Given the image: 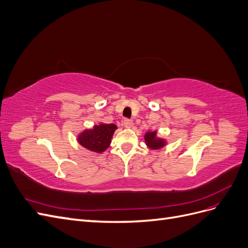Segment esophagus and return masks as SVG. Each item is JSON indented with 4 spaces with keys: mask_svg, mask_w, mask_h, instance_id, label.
<instances>
[{
    "mask_svg": "<svg viewBox=\"0 0 248 248\" xmlns=\"http://www.w3.org/2000/svg\"><path fill=\"white\" fill-rule=\"evenodd\" d=\"M123 124H124V126L126 127V128H131V127L133 126V122L131 121V120H129V119H125L124 121H123Z\"/></svg>",
    "mask_w": 248,
    "mask_h": 248,
    "instance_id": "esophagus-1",
    "label": "esophagus"
}]
</instances>
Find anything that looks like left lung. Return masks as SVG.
<instances>
[{
	"mask_svg": "<svg viewBox=\"0 0 248 248\" xmlns=\"http://www.w3.org/2000/svg\"><path fill=\"white\" fill-rule=\"evenodd\" d=\"M145 141L147 147L152 150L161 149L167 145V140L157 137V131H148L145 133Z\"/></svg>",
	"mask_w": 248,
	"mask_h": 248,
	"instance_id": "1",
	"label": "left lung"
}]
</instances>
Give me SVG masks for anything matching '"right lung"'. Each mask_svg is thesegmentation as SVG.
<instances>
[{
  "instance_id": "add662e5",
  "label": "right lung",
  "mask_w": 248,
  "mask_h": 248,
  "mask_svg": "<svg viewBox=\"0 0 248 248\" xmlns=\"http://www.w3.org/2000/svg\"><path fill=\"white\" fill-rule=\"evenodd\" d=\"M117 129L115 124L95 125L92 129H86L78 137L79 145L92 152L102 153L109 147L111 138Z\"/></svg>"
}]
</instances>
